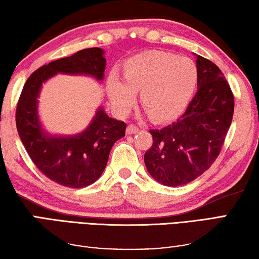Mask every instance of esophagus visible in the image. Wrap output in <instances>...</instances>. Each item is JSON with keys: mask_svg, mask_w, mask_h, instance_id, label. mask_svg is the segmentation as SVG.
I'll list each match as a JSON object with an SVG mask.
<instances>
[{"mask_svg": "<svg viewBox=\"0 0 259 259\" xmlns=\"http://www.w3.org/2000/svg\"><path fill=\"white\" fill-rule=\"evenodd\" d=\"M138 132H139V127L137 125L131 124V125L127 126V130H126V133L127 134H135V133H138Z\"/></svg>", "mask_w": 259, "mask_h": 259, "instance_id": "34e87169", "label": "esophagus"}]
</instances>
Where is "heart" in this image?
<instances>
[{
  "label": "heart",
  "mask_w": 259,
  "mask_h": 259,
  "mask_svg": "<svg viewBox=\"0 0 259 259\" xmlns=\"http://www.w3.org/2000/svg\"><path fill=\"white\" fill-rule=\"evenodd\" d=\"M124 79L111 72L107 92L117 112L126 113L140 91L142 107L151 118L166 120L186 108L197 82V66L187 57L164 52H148L127 59Z\"/></svg>",
  "instance_id": "1"
}]
</instances>
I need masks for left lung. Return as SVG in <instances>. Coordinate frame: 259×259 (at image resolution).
I'll use <instances>...</instances> for the list:
<instances>
[{"label": "left lung", "instance_id": "1", "mask_svg": "<svg viewBox=\"0 0 259 259\" xmlns=\"http://www.w3.org/2000/svg\"><path fill=\"white\" fill-rule=\"evenodd\" d=\"M197 92L185 113L162 130H150L145 164L159 184L177 187L203 175L218 157L234 113V96L219 67L196 55Z\"/></svg>", "mask_w": 259, "mask_h": 259}]
</instances>
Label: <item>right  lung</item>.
<instances>
[{"label":"right lung","instance_id":"1","mask_svg":"<svg viewBox=\"0 0 259 259\" xmlns=\"http://www.w3.org/2000/svg\"><path fill=\"white\" fill-rule=\"evenodd\" d=\"M105 64L103 49H82L70 57L41 66L24 84L16 110L17 131L33 163L58 185L83 188L94 184L107 166L114 142L125 137L126 124L110 118L100 107L82 132L50 134L42 127L37 112L42 83L57 73L90 75L102 81Z\"/></svg>","mask_w":259,"mask_h":259}]
</instances>
